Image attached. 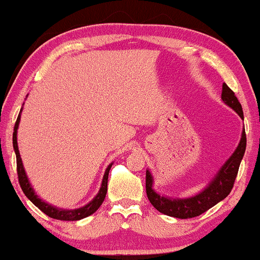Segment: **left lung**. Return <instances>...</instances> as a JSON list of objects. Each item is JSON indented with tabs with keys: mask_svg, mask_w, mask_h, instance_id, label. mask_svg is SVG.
<instances>
[{
	"mask_svg": "<svg viewBox=\"0 0 260 260\" xmlns=\"http://www.w3.org/2000/svg\"><path fill=\"white\" fill-rule=\"evenodd\" d=\"M221 99L229 107L243 120V111L240 101L236 98L235 92L223 83ZM246 132L244 128L242 131L241 140L238 143L236 150L231 156L225 161V164L220 168L215 176L211 178L204 189L197 194L188 197V198H170V197L159 194L155 192L153 184L154 177L150 171L147 170V177H145V188H147V196L149 202L153 207L165 215L178 217V219H189L205 213L208 209L213 208L217 203L221 202L230 194L232 187H234L236 176H237L240 164L243 159L244 151H246Z\"/></svg>",
	"mask_w": 260,
	"mask_h": 260,
	"instance_id": "left-lung-1",
	"label": "left lung"
}]
</instances>
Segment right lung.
Listing matches in <instances>:
<instances>
[{
  "mask_svg": "<svg viewBox=\"0 0 260 260\" xmlns=\"http://www.w3.org/2000/svg\"><path fill=\"white\" fill-rule=\"evenodd\" d=\"M22 110H20L19 115H18V118L16 121V124H14L13 149H14V153H16V157H17L18 180H19V184H20V187H22V190L24 192V194L26 196V198H28L29 201H30L32 204L35 205V207H38L39 209H40L44 214H46L47 216L52 217V219H56V220H63V221H77V220H82V219H84V217L94 214L95 211L100 208V205L103 204L104 199H105V197H106L107 178H109V172H110V169H111L112 164H110V165L107 166V169L105 170V174H104L99 193H98V194L88 203V204H85L84 207L77 208V209H61V208L53 207V205L43 201L41 198H39V196L35 193L34 188L31 187L30 182H29V178H28V176H26L24 166H23L22 157H20L19 149H18L17 132H18V127H19L20 113H22Z\"/></svg>",
  "mask_w": 260,
  "mask_h": 260,
  "instance_id": "1",
  "label": "right lung"
}]
</instances>
